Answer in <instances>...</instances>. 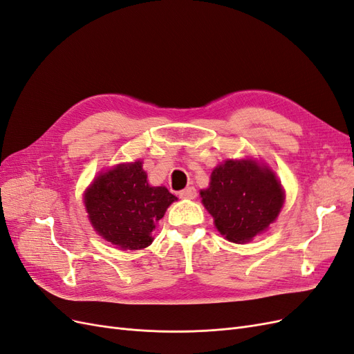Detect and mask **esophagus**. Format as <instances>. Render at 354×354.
<instances>
[{
	"label": "esophagus",
	"mask_w": 354,
	"mask_h": 354,
	"mask_svg": "<svg viewBox=\"0 0 354 354\" xmlns=\"http://www.w3.org/2000/svg\"><path fill=\"white\" fill-rule=\"evenodd\" d=\"M178 196L181 199H194V198H196V189L195 187H186V189L178 192Z\"/></svg>",
	"instance_id": "esophagus-1"
}]
</instances>
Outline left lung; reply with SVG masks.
I'll use <instances>...</instances> for the list:
<instances>
[{"label":"left lung","mask_w":354,"mask_h":354,"mask_svg":"<svg viewBox=\"0 0 354 354\" xmlns=\"http://www.w3.org/2000/svg\"><path fill=\"white\" fill-rule=\"evenodd\" d=\"M201 196L218 232L234 243L248 242L269 227L283 203L274 174L251 159L218 165Z\"/></svg>","instance_id":"8db88e82"}]
</instances>
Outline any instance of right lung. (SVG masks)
Returning a JSON list of instances; mask_svg holds the SVG:
<instances>
[{
	"mask_svg": "<svg viewBox=\"0 0 354 354\" xmlns=\"http://www.w3.org/2000/svg\"><path fill=\"white\" fill-rule=\"evenodd\" d=\"M176 199L162 186H149L140 160L99 176L84 198L94 229L124 250L151 245L155 224Z\"/></svg>",
	"mask_w": 354,
	"mask_h": 354,
	"instance_id": "right-lung-1",
	"label": "right lung"
}]
</instances>
